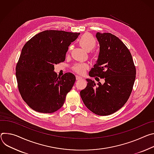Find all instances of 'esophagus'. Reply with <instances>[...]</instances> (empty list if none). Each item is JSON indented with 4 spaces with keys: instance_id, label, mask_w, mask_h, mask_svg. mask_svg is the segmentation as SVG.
Masks as SVG:
<instances>
[{
    "instance_id": "34e87169",
    "label": "esophagus",
    "mask_w": 154,
    "mask_h": 154,
    "mask_svg": "<svg viewBox=\"0 0 154 154\" xmlns=\"http://www.w3.org/2000/svg\"><path fill=\"white\" fill-rule=\"evenodd\" d=\"M82 78V77L80 76H78V75H76V80H79V79H81Z\"/></svg>"
}]
</instances>
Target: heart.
Listing matches in <instances>:
<instances>
[{
  "mask_svg": "<svg viewBox=\"0 0 154 154\" xmlns=\"http://www.w3.org/2000/svg\"><path fill=\"white\" fill-rule=\"evenodd\" d=\"M80 46L87 52H90L96 46V40L89 33H85L79 39ZM71 47L69 48L70 51ZM88 68V65L84 63H77L73 66V70L78 74H84Z\"/></svg>",
  "mask_w": 154,
  "mask_h": 154,
  "instance_id": "1",
  "label": "heart"
}]
</instances>
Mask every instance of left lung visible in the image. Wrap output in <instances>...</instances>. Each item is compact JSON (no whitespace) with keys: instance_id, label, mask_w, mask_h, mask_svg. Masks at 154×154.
Returning <instances> with one entry per match:
<instances>
[{"instance_id":"left-lung-1","label":"left lung","mask_w":154,"mask_h":154,"mask_svg":"<svg viewBox=\"0 0 154 154\" xmlns=\"http://www.w3.org/2000/svg\"><path fill=\"white\" fill-rule=\"evenodd\" d=\"M100 52L89 75L104 78V84L86 79V88L80 92L86 106L99 116L110 115L127 101L136 78L131 54L124 43L110 33L97 32Z\"/></svg>"}]
</instances>
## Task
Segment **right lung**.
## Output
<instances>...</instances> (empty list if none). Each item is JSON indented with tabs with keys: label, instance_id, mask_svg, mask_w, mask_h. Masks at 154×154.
<instances>
[{
	"label": "right lung",
	"instance_id": "1",
	"mask_svg": "<svg viewBox=\"0 0 154 154\" xmlns=\"http://www.w3.org/2000/svg\"><path fill=\"white\" fill-rule=\"evenodd\" d=\"M79 34L45 30L23 46L16 65V76L23 99L34 111L52 113L63 106L76 77L72 73L57 77L54 65L65 60L68 46Z\"/></svg>",
	"mask_w": 154,
	"mask_h": 154
}]
</instances>
